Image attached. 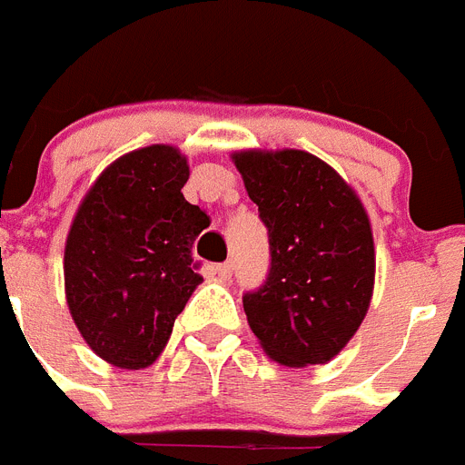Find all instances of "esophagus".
I'll return each mask as SVG.
<instances>
[{
  "label": "esophagus",
  "instance_id": "1",
  "mask_svg": "<svg viewBox=\"0 0 465 465\" xmlns=\"http://www.w3.org/2000/svg\"><path fill=\"white\" fill-rule=\"evenodd\" d=\"M233 272V264L232 262H222V264H214V274L222 276V279H229Z\"/></svg>",
  "mask_w": 465,
  "mask_h": 465
}]
</instances>
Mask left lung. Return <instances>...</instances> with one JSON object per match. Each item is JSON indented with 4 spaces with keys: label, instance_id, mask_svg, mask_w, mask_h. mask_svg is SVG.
I'll return each mask as SVG.
<instances>
[{
    "label": "left lung",
    "instance_id": "1",
    "mask_svg": "<svg viewBox=\"0 0 465 465\" xmlns=\"http://www.w3.org/2000/svg\"><path fill=\"white\" fill-rule=\"evenodd\" d=\"M269 233L267 281L243 310L269 357L326 364L364 322L376 252L364 205L333 167L295 148L233 153Z\"/></svg>",
    "mask_w": 465,
    "mask_h": 465
}]
</instances>
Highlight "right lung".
Instances as JSON below:
<instances>
[{
	"label": "right lung",
	"instance_id": "right-lung-1",
	"mask_svg": "<svg viewBox=\"0 0 465 465\" xmlns=\"http://www.w3.org/2000/svg\"><path fill=\"white\" fill-rule=\"evenodd\" d=\"M189 165L153 143L123 155L82 198L65 241V300L77 331L118 369H146L203 281L191 245L210 217L184 198Z\"/></svg>",
	"mask_w": 465,
	"mask_h": 465
}]
</instances>
